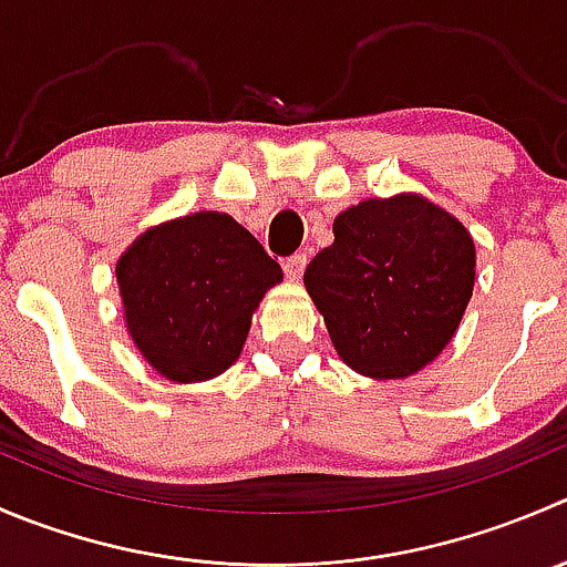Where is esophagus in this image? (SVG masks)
Segmentation results:
<instances>
[{
    "instance_id": "34e87169",
    "label": "esophagus",
    "mask_w": 567,
    "mask_h": 567,
    "mask_svg": "<svg viewBox=\"0 0 567 567\" xmlns=\"http://www.w3.org/2000/svg\"><path fill=\"white\" fill-rule=\"evenodd\" d=\"M282 268H285V277L288 279H301V274H305V268H307V255L305 251H299V255L288 257V260L282 262Z\"/></svg>"
}]
</instances>
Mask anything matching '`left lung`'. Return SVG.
Wrapping results in <instances>:
<instances>
[{
	"instance_id": "1",
	"label": "left lung",
	"mask_w": 567,
	"mask_h": 567,
	"mask_svg": "<svg viewBox=\"0 0 567 567\" xmlns=\"http://www.w3.org/2000/svg\"><path fill=\"white\" fill-rule=\"evenodd\" d=\"M312 257L307 293L346 365L401 379L435 360L474 293V240L421 196L368 199L334 218Z\"/></svg>"
}]
</instances>
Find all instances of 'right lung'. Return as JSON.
Instances as JSON below:
<instances>
[{
  "mask_svg": "<svg viewBox=\"0 0 567 567\" xmlns=\"http://www.w3.org/2000/svg\"><path fill=\"white\" fill-rule=\"evenodd\" d=\"M126 329L155 371L202 382L238 360L262 293L282 268L224 213L144 233L115 266Z\"/></svg>",
  "mask_w": 567,
  "mask_h": 567,
  "instance_id": "add662e5",
  "label": "right lung"
}]
</instances>
